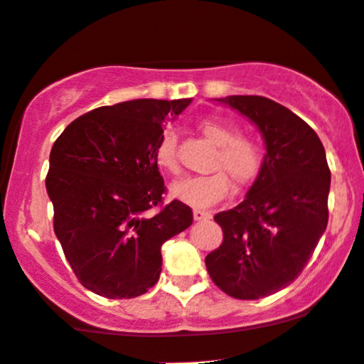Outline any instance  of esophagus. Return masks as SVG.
Masks as SVG:
<instances>
[{
  "label": "esophagus",
  "mask_w": 364,
  "mask_h": 364,
  "mask_svg": "<svg viewBox=\"0 0 364 364\" xmlns=\"http://www.w3.org/2000/svg\"><path fill=\"white\" fill-rule=\"evenodd\" d=\"M193 218H195V221H207V219L213 218V214H210L209 210L195 209V210H193Z\"/></svg>",
  "instance_id": "obj_1"
}]
</instances>
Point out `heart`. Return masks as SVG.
Instances as JSON below:
<instances>
[{"instance_id": "obj_1", "label": "heart", "mask_w": 364, "mask_h": 364, "mask_svg": "<svg viewBox=\"0 0 364 364\" xmlns=\"http://www.w3.org/2000/svg\"><path fill=\"white\" fill-rule=\"evenodd\" d=\"M202 134L218 146L213 161L215 173L205 176H190L173 183L171 195L176 200L197 209L214 205L223 200L231 190V182L245 186L257 178L262 166V154L254 141L240 138L238 127L223 119L205 117L198 122ZM178 136L173 129H166L155 146V162L166 173L176 174L178 164Z\"/></svg>"}]
</instances>
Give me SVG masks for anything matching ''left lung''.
I'll use <instances>...</instances> for the list:
<instances>
[{
    "mask_svg": "<svg viewBox=\"0 0 364 364\" xmlns=\"http://www.w3.org/2000/svg\"><path fill=\"white\" fill-rule=\"evenodd\" d=\"M214 100L257 127L266 154L245 200L215 214L225 238L205 266L223 292L255 301L289 287L313 255L328 225L330 169L318 134L287 107L247 95Z\"/></svg>",
    "mask_w": 364,
    "mask_h": 364,
    "instance_id": "8db88e82",
    "label": "left lung"
}]
</instances>
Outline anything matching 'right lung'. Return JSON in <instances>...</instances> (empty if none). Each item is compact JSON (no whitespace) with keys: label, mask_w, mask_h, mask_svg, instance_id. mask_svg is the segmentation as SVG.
Segmentation results:
<instances>
[{"label":"right lung","mask_w":364,"mask_h":364,"mask_svg":"<svg viewBox=\"0 0 364 364\" xmlns=\"http://www.w3.org/2000/svg\"><path fill=\"white\" fill-rule=\"evenodd\" d=\"M190 103L139 98L100 107L55 141L46 176L55 235L91 292L107 299L149 292L161 277L162 243L193 223L179 200L149 213L166 191L155 162L164 122Z\"/></svg>","instance_id":"right-lung-1"}]
</instances>
